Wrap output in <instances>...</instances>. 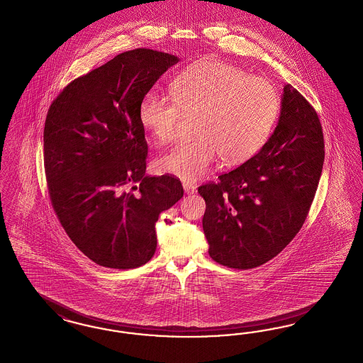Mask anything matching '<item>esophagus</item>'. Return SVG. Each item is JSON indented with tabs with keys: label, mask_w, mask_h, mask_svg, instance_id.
Here are the masks:
<instances>
[{
	"label": "esophagus",
	"mask_w": 363,
	"mask_h": 363,
	"mask_svg": "<svg viewBox=\"0 0 363 363\" xmlns=\"http://www.w3.org/2000/svg\"><path fill=\"white\" fill-rule=\"evenodd\" d=\"M182 185H184V190H185V193H186V194H193V193H196V186H194L193 184L184 182Z\"/></svg>",
	"instance_id": "esophagus-1"
}]
</instances>
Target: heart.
I'll return each instance as SVG.
<instances>
[{"instance_id":"obj_1","label":"heart","mask_w":363,"mask_h":363,"mask_svg":"<svg viewBox=\"0 0 363 363\" xmlns=\"http://www.w3.org/2000/svg\"><path fill=\"white\" fill-rule=\"evenodd\" d=\"M278 112L279 96L267 79L212 60L179 74L172 96L155 87L145 91L139 121L157 140L169 142L182 115L199 113L197 136L177 142L157 160L162 173L196 181L211 173L218 155L225 163L252 155L270 135Z\"/></svg>"}]
</instances>
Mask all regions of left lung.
<instances>
[{
  "mask_svg": "<svg viewBox=\"0 0 363 363\" xmlns=\"http://www.w3.org/2000/svg\"><path fill=\"white\" fill-rule=\"evenodd\" d=\"M324 162L319 116L285 85L276 130L261 151L199 188L209 255L238 270L273 259L301 230Z\"/></svg>",
  "mask_w": 363,
  "mask_h": 363,
  "instance_id": "8db88e82",
  "label": "left lung"
}]
</instances>
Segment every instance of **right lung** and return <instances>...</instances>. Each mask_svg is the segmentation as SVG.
Segmentation results:
<instances>
[{"instance_id": "obj_1", "label": "right lung", "mask_w": 363, "mask_h": 363, "mask_svg": "<svg viewBox=\"0 0 363 363\" xmlns=\"http://www.w3.org/2000/svg\"><path fill=\"white\" fill-rule=\"evenodd\" d=\"M178 62L148 48L118 54L65 87L44 125L52 208L74 245L111 269H135L157 250L160 212L184 196L174 175H145L139 105Z\"/></svg>"}]
</instances>
